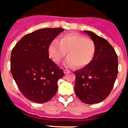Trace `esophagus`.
Returning <instances> with one entry per match:
<instances>
[{"instance_id":"esophagus-1","label":"esophagus","mask_w":128,"mask_h":128,"mask_svg":"<svg viewBox=\"0 0 128 128\" xmlns=\"http://www.w3.org/2000/svg\"><path fill=\"white\" fill-rule=\"evenodd\" d=\"M63 72H64V74H68V73H69L70 71L68 70H66V69H64L63 70Z\"/></svg>"}]
</instances>
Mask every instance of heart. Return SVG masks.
I'll list each match as a JSON object with an SVG mask.
<instances>
[{"instance_id":"heart-1","label":"heart","mask_w":128,"mask_h":128,"mask_svg":"<svg viewBox=\"0 0 128 128\" xmlns=\"http://www.w3.org/2000/svg\"><path fill=\"white\" fill-rule=\"evenodd\" d=\"M58 41L52 40L47 48L48 56L54 63H60L66 52L68 57L65 62L66 67H84L93 60L96 45L92 40L79 33L72 32L62 35Z\"/></svg>"}]
</instances>
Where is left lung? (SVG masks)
I'll return each instance as SVG.
<instances>
[{"label": "left lung", "mask_w": 128, "mask_h": 128, "mask_svg": "<svg viewBox=\"0 0 128 128\" xmlns=\"http://www.w3.org/2000/svg\"><path fill=\"white\" fill-rule=\"evenodd\" d=\"M96 45L90 64L74 72L75 93L82 102L99 103L110 95L118 74V58L107 40L92 31L84 30Z\"/></svg>", "instance_id": "8db88e82"}]
</instances>
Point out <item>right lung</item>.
Masks as SVG:
<instances>
[{
	"label": "right lung",
	"instance_id": "right-lung-1",
	"mask_svg": "<svg viewBox=\"0 0 128 128\" xmlns=\"http://www.w3.org/2000/svg\"><path fill=\"white\" fill-rule=\"evenodd\" d=\"M63 28H45L25 35L13 47L11 72L19 90L29 100L44 103L58 90L62 69L49 58L47 48Z\"/></svg>",
	"mask_w": 128,
	"mask_h": 128
}]
</instances>
